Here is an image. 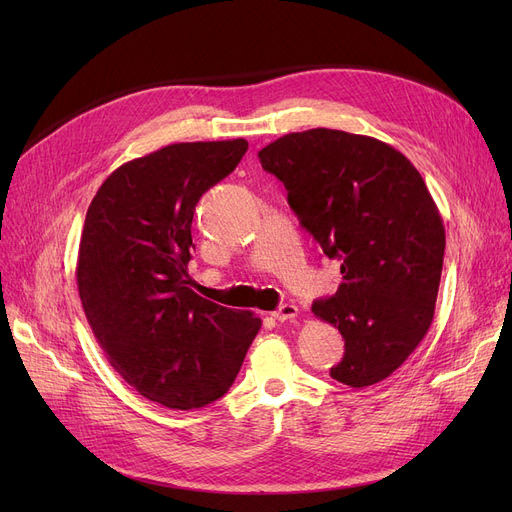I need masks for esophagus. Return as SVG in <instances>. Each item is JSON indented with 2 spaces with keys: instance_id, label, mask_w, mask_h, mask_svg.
Instances as JSON below:
<instances>
[{
  "instance_id": "1",
  "label": "esophagus",
  "mask_w": 512,
  "mask_h": 512,
  "mask_svg": "<svg viewBox=\"0 0 512 512\" xmlns=\"http://www.w3.org/2000/svg\"><path fill=\"white\" fill-rule=\"evenodd\" d=\"M297 315H299V307L290 305V303H286L278 311H274V319H278V321H288V319H294Z\"/></svg>"
}]
</instances>
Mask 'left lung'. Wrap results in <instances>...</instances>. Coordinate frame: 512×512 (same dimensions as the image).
I'll return each mask as SVG.
<instances>
[{
    "mask_svg": "<svg viewBox=\"0 0 512 512\" xmlns=\"http://www.w3.org/2000/svg\"><path fill=\"white\" fill-rule=\"evenodd\" d=\"M265 172L330 259L342 284L311 311L344 338L330 375L351 388L386 380L432 326L446 234L411 161L365 134L311 128L263 147Z\"/></svg>",
    "mask_w": 512,
    "mask_h": 512,
    "instance_id": "obj_1",
    "label": "left lung"
}]
</instances>
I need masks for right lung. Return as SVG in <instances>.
<instances>
[{"label": "right lung", "instance_id": "right-lung-1", "mask_svg": "<svg viewBox=\"0 0 512 512\" xmlns=\"http://www.w3.org/2000/svg\"><path fill=\"white\" fill-rule=\"evenodd\" d=\"M247 149L245 139L161 147L107 176L87 211L76 284L89 326L122 378L168 409L224 396L261 328L251 311L186 286L195 205Z\"/></svg>", "mask_w": 512, "mask_h": 512}]
</instances>
